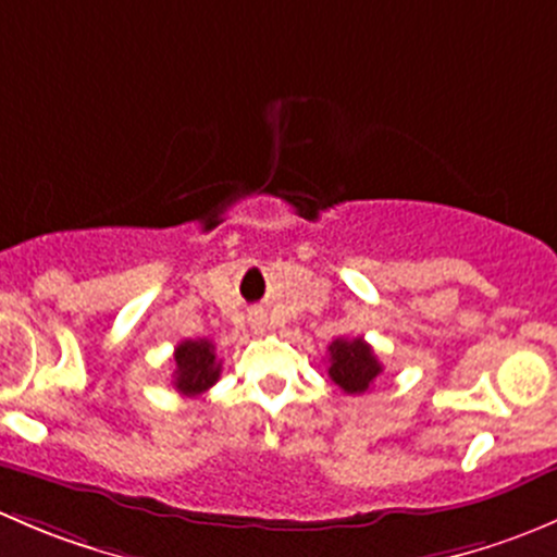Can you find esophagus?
Returning <instances> with one entry per match:
<instances>
[{"label": "esophagus", "instance_id": "obj_1", "mask_svg": "<svg viewBox=\"0 0 557 557\" xmlns=\"http://www.w3.org/2000/svg\"><path fill=\"white\" fill-rule=\"evenodd\" d=\"M252 329L261 331V329H263V320H261V318H252Z\"/></svg>", "mask_w": 557, "mask_h": 557}]
</instances>
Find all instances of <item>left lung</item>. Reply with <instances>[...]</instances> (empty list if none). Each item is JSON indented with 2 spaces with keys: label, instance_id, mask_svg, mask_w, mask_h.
<instances>
[{
  "label": "left lung",
  "instance_id": "1",
  "mask_svg": "<svg viewBox=\"0 0 557 557\" xmlns=\"http://www.w3.org/2000/svg\"><path fill=\"white\" fill-rule=\"evenodd\" d=\"M383 372V363L374 356L372 345L356 339H334L329 345V377L350 396H361Z\"/></svg>",
  "mask_w": 557,
  "mask_h": 557
}]
</instances>
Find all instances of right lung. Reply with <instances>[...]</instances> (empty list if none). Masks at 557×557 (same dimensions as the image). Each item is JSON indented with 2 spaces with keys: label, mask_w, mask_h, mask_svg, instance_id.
<instances>
[{
  "label": "right lung",
  "mask_w": 557,
  "mask_h": 557,
  "mask_svg": "<svg viewBox=\"0 0 557 557\" xmlns=\"http://www.w3.org/2000/svg\"><path fill=\"white\" fill-rule=\"evenodd\" d=\"M221 377V361L210 339H185L174 347V391L199 396Z\"/></svg>",
  "instance_id": "right-lung-1"
}]
</instances>
